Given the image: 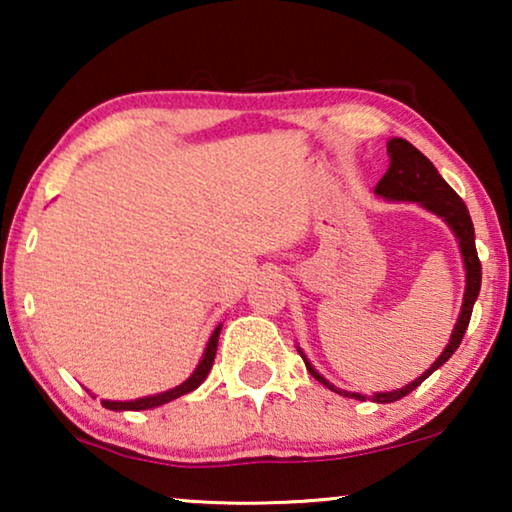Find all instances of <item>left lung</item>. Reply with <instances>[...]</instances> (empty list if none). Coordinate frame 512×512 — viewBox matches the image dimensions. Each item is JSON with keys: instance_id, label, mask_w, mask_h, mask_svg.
Segmentation results:
<instances>
[{"instance_id": "left-lung-1", "label": "left lung", "mask_w": 512, "mask_h": 512, "mask_svg": "<svg viewBox=\"0 0 512 512\" xmlns=\"http://www.w3.org/2000/svg\"><path fill=\"white\" fill-rule=\"evenodd\" d=\"M387 153H389V170L384 177L377 181L375 193L384 200H396V202H419L424 209H429L436 216H440L447 226L452 228L454 237H457L461 256H464V268H466V291H464V303H461V312L457 324H454L452 338L447 342V347L443 349V354L438 356L436 363L429 370H424V375H419L415 382L405 384L401 389L394 391H382V394H373V396H363V394H354V391H345V389H335L326 377H321L310 361L303 356L307 370L314 380H319L324 387H328L335 394H342L347 398H356V401H366V398H373L375 403H394L398 398L408 396L412 389H417L426 377H429L433 370H438L443 363L450 359V356L457 352V347L461 345V338H464L468 321H471V312L475 300H478L480 293V282H482V265L478 258V251H475V230H473V221L471 214L464 205V200L459 198L457 193L452 191V186L440 177L436 167L429 158L424 156L422 151H417L408 139L394 137L389 139L387 144Z\"/></svg>"}]
</instances>
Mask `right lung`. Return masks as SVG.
Segmentation results:
<instances>
[{
  "label": "right lung",
  "instance_id": "add662e5",
  "mask_svg": "<svg viewBox=\"0 0 512 512\" xmlns=\"http://www.w3.org/2000/svg\"><path fill=\"white\" fill-rule=\"evenodd\" d=\"M221 326L219 324L214 328L212 338L207 342V349L205 354H202V359L198 363V368L193 370V375L188 377L186 382H181L179 387H174L170 391H163V394H156V396H144V398H137V401H102L104 408L109 410H151V408H158V405H165L174 401V398L188 394V391L198 389L202 382H205V377L209 375V370H212V363H214V356H216V345H219V333H221Z\"/></svg>",
  "mask_w": 512,
  "mask_h": 512
}]
</instances>
